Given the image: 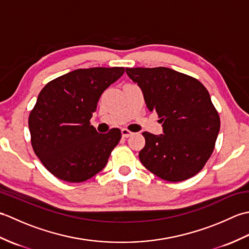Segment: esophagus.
I'll use <instances>...</instances> for the list:
<instances>
[{
	"label": "esophagus",
	"mask_w": 249,
	"mask_h": 249,
	"mask_svg": "<svg viewBox=\"0 0 249 249\" xmlns=\"http://www.w3.org/2000/svg\"><path fill=\"white\" fill-rule=\"evenodd\" d=\"M121 134H122V137H123V138H128L129 136H131V131H129L128 129H126V128H122V130H121Z\"/></svg>",
	"instance_id": "34e87169"
}]
</instances>
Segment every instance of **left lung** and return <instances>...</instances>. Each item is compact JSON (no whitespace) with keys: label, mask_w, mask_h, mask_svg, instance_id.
Segmentation results:
<instances>
[{"label":"left lung","mask_w":249,"mask_h":249,"mask_svg":"<svg viewBox=\"0 0 249 249\" xmlns=\"http://www.w3.org/2000/svg\"><path fill=\"white\" fill-rule=\"evenodd\" d=\"M125 71L141 89L147 109L156 112L162 124L160 135L142 133V165L168 182L194 177L212 155L220 128L208 89L197 79L171 68Z\"/></svg>","instance_id":"8db88e82"}]
</instances>
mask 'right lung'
Wrapping results in <instances>:
<instances>
[{
	"label": "right lung",
	"mask_w": 249,
	"mask_h": 249,
	"mask_svg": "<svg viewBox=\"0 0 249 249\" xmlns=\"http://www.w3.org/2000/svg\"><path fill=\"white\" fill-rule=\"evenodd\" d=\"M124 71V67L76 70L40 91L29 118L31 142L36 156L57 178L84 182L107 165L121 130L99 134L89 120L103 92Z\"/></svg>",
	"instance_id": "1"
}]
</instances>
